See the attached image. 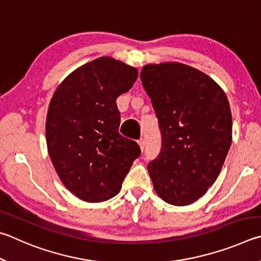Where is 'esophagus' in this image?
Returning a JSON list of instances; mask_svg holds the SVG:
<instances>
[{
  "label": "esophagus",
  "mask_w": 261,
  "mask_h": 261,
  "mask_svg": "<svg viewBox=\"0 0 261 261\" xmlns=\"http://www.w3.org/2000/svg\"><path fill=\"white\" fill-rule=\"evenodd\" d=\"M138 143H139V145H140V149L142 150V151H143V149H144V145H145L144 140H143V139H140V140L138 141Z\"/></svg>",
  "instance_id": "esophagus-1"
}]
</instances>
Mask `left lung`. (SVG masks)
Segmentation results:
<instances>
[{
    "mask_svg": "<svg viewBox=\"0 0 261 261\" xmlns=\"http://www.w3.org/2000/svg\"><path fill=\"white\" fill-rule=\"evenodd\" d=\"M141 80L162 130L161 153L148 165L153 189L186 206L220 174L232 139L229 102L211 76L179 62L147 64Z\"/></svg>",
    "mask_w": 261,
    "mask_h": 261,
    "instance_id": "8db88e82",
    "label": "left lung"
}]
</instances>
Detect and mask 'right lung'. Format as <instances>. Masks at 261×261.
<instances>
[{"label": "right lung", "mask_w": 261, "mask_h": 261, "mask_svg": "<svg viewBox=\"0 0 261 261\" xmlns=\"http://www.w3.org/2000/svg\"><path fill=\"white\" fill-rule=\"evenodd\" d=\"M138 68L104 56L64 79L50 100L45 140L63 185L77 198L100 203L116 196L141 150L119 134L116 100L138 79Z\"/></svg>", "instance_id": "obj_1"}]
</instances>
